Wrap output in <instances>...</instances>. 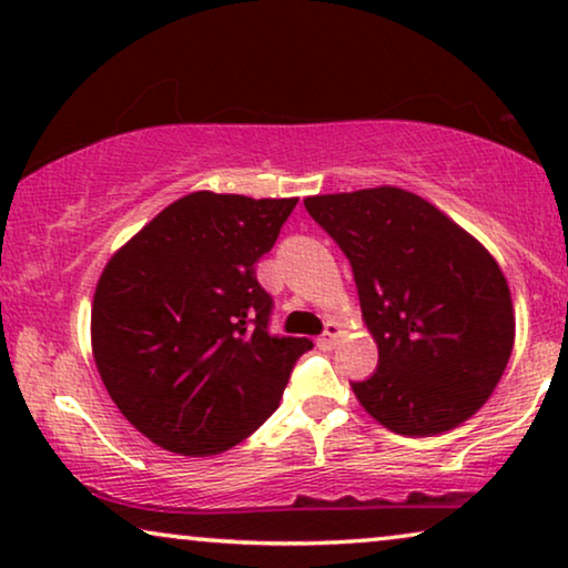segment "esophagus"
<instances>
[{
	"label": "esophagus",
	"instance_id": "obj_1",
	"mask_svg": "<svg viewBox=\"0 0 568 568\" xmlns=\"http://www.w3.org/2000/svg\"><path fill=\"white\" fill-rule=\"evenodd\" d=\"M338 336H341V325L336 321H328V323H325V333L321 338H317V346L331 348L338 341Z\"/></svg>",
	"mask_w": 568,
	"mask_h": 568
}]
</instances>
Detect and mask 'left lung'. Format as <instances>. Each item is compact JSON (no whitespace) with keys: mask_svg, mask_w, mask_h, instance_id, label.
Returning <instances> with one entry per match:
<instances>
[{"mask_svg":"<svg viewBox=\"0 0 568 568\" xmlns=\"http://www.w3.org/2000/svg\"><path fill=\"white\" fill-rule=\"evenodd\" d=\"M310 216L352 263L377 372L352 383L367 414L434 437L476 414L507 369L515 307L494 255L416 193L379 185L307 196Z\"/></svg>","mask_w":568,"mask_h":568,"instance_id":"8db88e82","label":"left lung"}]
</instances>
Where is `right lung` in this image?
Returning a JSON list of instances; mask_svg holds the SVG:
<instances>
[{"label": "right lung", "instance_id": "1", "mask_svg": "<svg viewBox=\"0 0 568 568\" xmlns=\"http://www.w3.org/2000/svg\"><path fill=\"white\" fill-rule=\"evenodd\" d=\"M297 199L196 191L113 253L92 300V356L146 439L209 457L274 414L310 338L271 336L255 263Z\"/></svg>", "mask_w": 568, "mask_h": 568}]
</instances>
